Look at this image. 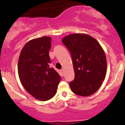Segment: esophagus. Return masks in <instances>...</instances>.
<instances>
[{
  "label": "esophagus",
  "instance_id": "34e87169",
  "mask_svg": "<svg viewBox=\"0 0 125 125\" xmlns=\"http://www.w3.org/2000/svg\"><path fill=\"white\" fill-rule=\"evenodd\" d=\"M61 75L62 76H63L64 75V72H63V70H61Z\"/></svg>",
  "mask_w": 125,
  "mask_h": 125
}]
</instances>
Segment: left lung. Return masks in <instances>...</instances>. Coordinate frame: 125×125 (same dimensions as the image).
<instances>
[{
	"mask_svg": "<svg viewBox=\"0 0 125 125\" xmlns=\"http://www.w3.org/2000/svg\"><path fill=\"white\" fill-rule=\"evenodd\" d=\"M71 53L74 79L70 82L74 94L89 96L103 83L106 74L104 52L97 41L84 33H73L62 40Z\"/></svg>",
	"mask_w": 125,
	"mask_h": 125,
	"instance_id": "1",
	"label": "left lung"
}]
</instances>
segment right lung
<instances>
[{"label":"right lung","mask_w":125,"mask_h":125,"mask_svg":"<svg viewBox=\"0 0 125 125\" xmlns=\"http://www.w3.org/2000/svg\"><path fill=\"white\" fill-rule=\"evenodd\" d=\"M51 41L49 36L29 41L21 49L18 61L21 84L31 95L41 101H46L55 95L61 79L49 65Z\"/></svg>","instance_id":"obj_1"}]
</instances>
